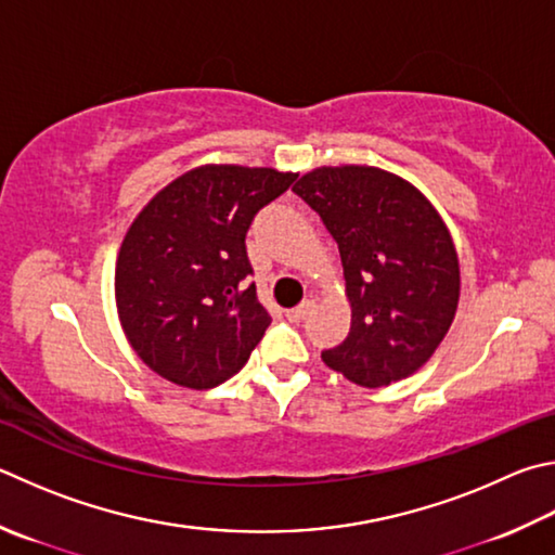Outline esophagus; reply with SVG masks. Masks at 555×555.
I'll return each instance as SVG.
<instances>
[{
	"label": "esophagus",
	"mask_w": 555,
	"mask_h": 555,
	"mask_svg": "<svg viewBox=\"0 0 555 555\" xmlns=\"http://www.w3.org/2000/svg\"><path fill=\"white\" fill-rule=\"evenodd\" d=\"M312 308H315V304H312V300H304V304H300L298 308H291V310H286V318L291 320V322H304L310 312H312Z\"/></svg>",
	"instance_id": "esophagus-1"
}]
</instances>
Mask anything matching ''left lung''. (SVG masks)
<instances>
[{
	"mask_svg": "<svg viewBox=\"0 0 555 555\" xmlns=\"http://www.w3.org/2000/svg\"><path fill=\"white\" fill-rule=\"evenodd\" d=\"M335 237L351 327L322 361L364 388L425 366L447 337L461 296L459 255L429 198L366 165L318 167L294 186Z\"/></svg>",
	"mask_w": 555,
	"mask_h": 555,
	"instance_id": "left-lung-1",
	"label": "left lung"
}]
</instances>
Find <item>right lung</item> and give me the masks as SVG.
<instances>
[{
  "label": "right lung",
  "instance_id": "1",
  "mask_svg": "<svg viewBox=\"0 0 555 555\" xmlns=\"http://www.w3.org/2000/svg\"><path fill=\"white\" fill-rule=\"evenodd\" d=\"M296 177L204 165L140 210L120 243L114 288L126 339L157 376L208 390L245 366L271 322L247 281L245 235Z\"/></svg>",
  "mask_w": 555,
  "mask_h": 555
}]
</instances>
